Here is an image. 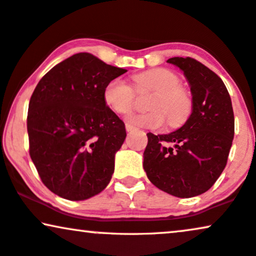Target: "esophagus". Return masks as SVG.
Listing matches in <instances>:
<instances>
[{
	"label": "esophagus",
	"mask_w": 256,
	"mask_h": 256,
	"mask_svg": "<svg viewBox=\"0 0 256 256\" xmlns=\"http://www.w3.org/2000/svg\"><path fill=\"white\" fill-rule=\"evenodd\" d=\"M125 128H126V131L134 130V126H132L131 124H125Z\"/></svg>",
	"instance_id": "obj_1"
}]
</instances>
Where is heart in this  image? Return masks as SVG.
I'll return each mask as SVG.
<instances>
[{
    "instance_id": "heart-1",
    "label": "heart",
    "mask_w": 256,
    "mask_h": 256,
    "mask_svg": "<svg viewBox=\"0 0 256 256\" xmlns=\"http://www.w3.org/2000/svg\"><path fill=\"white\" fill-rule=\"evenodd\" d=\"M134 89L122 78H114L106 84L102 96L112 112L126 116L132 111L136 92H154L148 100V113L132 114L128 120L136 126L160 128L166 120L172 128L182 125L192 111V93L180 84V78L168 68H154L134 76Z\"/></svg>"
}]
</instances>
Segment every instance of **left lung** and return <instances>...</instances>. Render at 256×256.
<instances>
[{
    "instance_id": "8db88e82",
    "label": "left lung",
    "mask_w": 256,
    "mask_h": 256,
    "mask_svg": "<svg viewBox=\"0 0 256 256\" xmlns=\"http://www.w3.org/2000/svg\"><path fill=\"white\" fill-rule=\"evenodd\" d=\"M186 74L192 112L182 128L168 134H146L144 170L150 182L170 195L189 198L214 186L227 164L234 138V112L218 74L192 58H171Z\"/></svg>"
}]
</instances>
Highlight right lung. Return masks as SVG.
Listing matches in <instances>:
<instances>
[{
  "mask_svg": "<svg viewBox=\"0 0 256 256\" xmlns=\"http://www.w3.org/2000/svg\"><path fill=\"white\" fill-rule=\"evenodd\" d=\"M128 70L90 53L74 54L42 76L29 100V154L42 183L70 200L105 189L125 124L104 102L110 80Z\"/></svg>",
  "mask_w": 256,
  "mask_h": 256,
  "instance_id": "add662e5",
  "label": "right lung"
}]
</instances>
